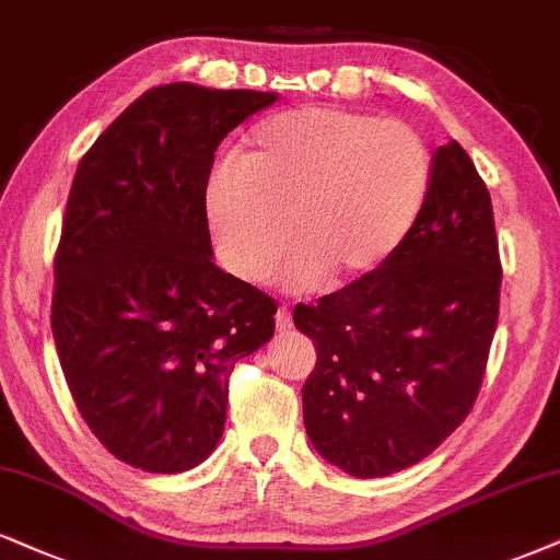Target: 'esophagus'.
I'll list each match as a JSON object with an SVG mask.
<instances>
[{"label":"esophagus","instance_id":"obj_1","mask_svg":"<svg viewBox=\"0 0 560 560\" xmlns=\"http://www.w3.org/2000/svg\"><path fill=\"white\" fill-rule=\"evenodd\" d=\"M276 328H279V330L292 328V313H289V307H284V304L276 310Z\"/></svg>","mask_w":560,"mask_h":560}]
</instances>
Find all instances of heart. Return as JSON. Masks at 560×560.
<instances>
[{
  "instance_id": "1",
  "label": "heart",
  "mask_w": 560,
  "mask_h": 560,
  "mask_svg": "<svg viewBox=\"0 0 560 560\" xmlns=\"http://www.w3.org/2000/svg\"><path fill=\"white\" fill-rule=\"evenodd\" d=\"M431 186L429 144L413 126L370 113L304 105L260 121L207 186V219L222 264L264 281L287 237L294 289L362 281L419 222ZM290 235H285V228Z\"/></svg>"
}]
</instances>
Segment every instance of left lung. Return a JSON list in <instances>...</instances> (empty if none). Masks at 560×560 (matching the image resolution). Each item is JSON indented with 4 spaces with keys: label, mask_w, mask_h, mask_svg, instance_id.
I'll list each match as a JSON object with an SVG mask.
<instances>
[{
    "label": "left lung",
    "mask_w": 560,
    "mask_h": 560,
    "mask_svg": "<svg viewBox=\"0 0 560 560\" xmlns=\"http://www.w3.org/2000/svg\"><path fill=\"white\" fill-rule=\"evenodd\" d=\"M501 258L491 196L450 141L431 160L419 222L380 271L296 304L317 362L304 429L330 465L382 478L421 463L470 413L499 323Z\"/></svg>",
    "instance_id": "8db88e82"
}]
</instances>
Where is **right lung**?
<instances>
[{"instance_id":"add662e5","label":"right lung","mask_w":560,"mask_h":560,"mask_svg":"<svg viewBox=\"0 0 560 560\" xmlns=\"http://www.w3.org/2000/svg\"><path fill=\"white\" fill-rule=\"evenodd\" d=\"M276 92L160 84L77 167L54 258L51 330L69 393L131 468L183 472L214 452L230 374L273 336V296L211 260L214 152Z\"/></svg>"}]
</instances>
